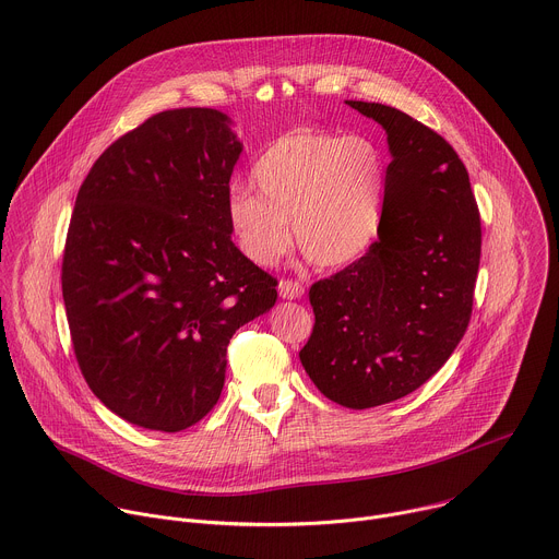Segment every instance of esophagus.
Masks as SVG:
<instances>
[{
	"instance_id": "1",
	"label": "esophagus",
	"mask_w": 559,
	"mask_h": 559,
	"mask_svg": "<svg viewBox=\"0 0 559 559\" xmlns=\"http://www.w3.org/2000/svg\"><path fill=\"white\" fill-rule=\"evenodd\" d=\"M278 294H281V298H285V300H296V298H300L302 294H305V287L298 283V281H281L278 283Z\"/></svg>"
}]
</instances>
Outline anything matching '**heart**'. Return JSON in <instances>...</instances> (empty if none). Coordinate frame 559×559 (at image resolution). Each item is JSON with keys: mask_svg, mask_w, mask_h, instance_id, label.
<instances>
[{"mask_svg": "<svg viewBox=\"0 0 559 559\" xmlns=\"http://www.w3.org/2000/svg\"><path fill=\"white\" fill-rule=\"evenodd\" d=\"M248 188H234L227 221L236 246L257 265H274L292 243L323 270L358 263L376 246L389 175L380 147L360 134L296 128L254 162Z\"/></svg>", "mask_w": 559, "mask_h": 559, "instance_id": "1", "label": "heart"}]
</instances>
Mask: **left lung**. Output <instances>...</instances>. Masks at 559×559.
<instances>
[{
  "label": "left lung",
  "mask_w": 559,
  "mask_h": 559,
  "mask_svg": "<svg viewBox=\"0 0 559 559\" xmlns=\"http://www.w3.org/2000/svg\"><path fill=\"white\" fill-rule=\"evenodd\" d=\"M345 104L386 132L384 223L367 257L311 285L316 323L298 356L330 401L369 409L416 391L462 341L483 227L466 168L438 132L391 106Z\"/></svg>",
  "instance_id": "left-lung-1"
}]
</instances>
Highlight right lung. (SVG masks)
<instances>
[{"mask_svg": "<svg viewBox=\"0 0 559 559\" xmlns=\"http://www.w3.org/2000/svg\"><path fill=\"white\" fill-rule=\"evenodd\" d=\"M243 152L212 108L150 117L79 188L61 265L74 356L119 418L175 433L218 401L238 328L276 278L231 243L229 177Z\"/></svg>", "mask_w": 559, "mask_h": 559, "instance_id": "right-lung-1", "label": "right lung"}]
</instances>
